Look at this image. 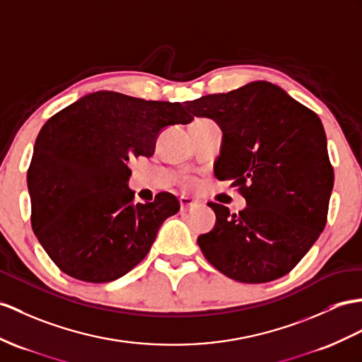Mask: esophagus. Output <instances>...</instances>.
<instances>
[{
	"label": "esophagus",
	"mask_w": 362,
	"mask_h": 362,
	"mask_svg": "<svg viewBox=\"0 0 362 362\" xmlns=\"http://www.w3.org/2000/svg\"><path fill=\"white\" fill-rule=\"evenodd\" d=\"M180 206H181V210H182V211H187V210L192 209V207H197L198 202H197L195 199L189 198V197H181V198H180Z\"/></svg>",
	"instance_id": "esophagus-1"
}]
</instances>
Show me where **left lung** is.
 <instances>
[{
  "mask_svg": "<svg viewBox=\"0 0 362 362\" xmlns=\"http://www.w3.org/2000/svg\"><path fill=\"white\" fill-rule=\"evenodd\" d=\"M184 104L190 117L221 127L215 175L247 202L238 214L209 202L216 224L198 236L202 255L240 283L287 275L327 223L333 167L318 115L267 81Z\"/></svg>",
  "mask_w": 362,
  "mask_h": 362,
  "instance_id": "left-lung-1",
  "label": "left lung"
}]
</instances>
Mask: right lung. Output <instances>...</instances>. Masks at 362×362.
I'll list each match as a JSON object with an SVG mask.
<instances>
[{
	"label": "right lung",
	"instance_id": "1",
	"mask_svg": "<svg viewBox=\"0 0 362 362\" xmlns=\"http://www.w3.org/2000/svg\"><path fill=\"white\" fill-rule=\"evenodd\" d=\"M193 118L181 103L95 92L49 118L28 170L32 228L57 267L86 283H110L146 258L180 210L172 193L134 204L129 161L152 156L158 134Z\"/></svg>",
	"mask_w": 362,
	"mask_h": 362
}]
</instances>
